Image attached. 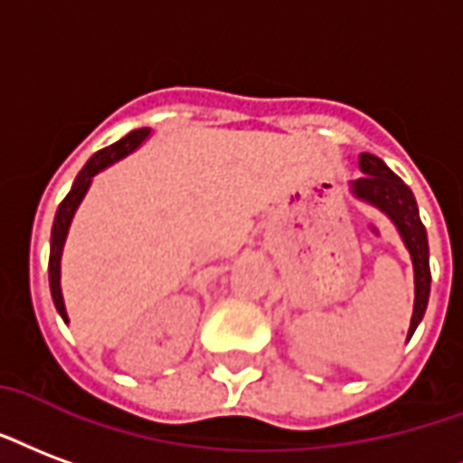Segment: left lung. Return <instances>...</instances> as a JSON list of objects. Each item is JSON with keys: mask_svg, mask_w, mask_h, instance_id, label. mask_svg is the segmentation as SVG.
<instances>
[{"mask_svg": "<svg viewBox=\"0 0 463 463\" xmlns=\"http://www.w3.org/2000/svg\"><path fill=\"white\" fill-rule=\"evenodd\" d=\"M361 179L351 184L354 196L368 201L371 205L380 208L395 222L397 231L405 241V248L410 250L414 267V311L410 321L407 338H412L414 328L420 326V321L430 301V284H432V272H430V245H427V231L420 221L417 201L405 181L388 169V164L378 159L375 154H361Z\"/></svg>", "mask_w": 463, "mask_h": 463, "instance_id": "8db88e82", "label": "left lung"}]
</instances>
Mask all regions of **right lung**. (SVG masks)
Returning a JSON list of instances; mask_svg holds the SVG:
<instances>
[{
  "label": "right lung",
  "mask_w": 463,
  "mask_h": 463,
  "mask_svg": "<svg viewBox=\"0 0 463 463\" xmlns=\"http://www.w3.org/2000/svg\"><path fill=\"white\" fill-rule=\"evenodd\" d=\"M149 137V129H135L127 137H122L115 145L105 146L100 152H95L88 159L80 174L75 176L73 186L68 191V196L61 201L56 211V221H53V231H51V258H49V279H51V297H53V304H56L58 314L63 317V321L68 324L66 304H63V294H61V255H63V242H66L68 228H71V221H73L75 208L80 205L83 196L88 194V188L92 184V176L100 174L102 169H108L109 164H115L118 159L127 156L129 152H135L137 146L145 142Z\"/></svg>",
  "instance_id": "1"
}]
</instances>
